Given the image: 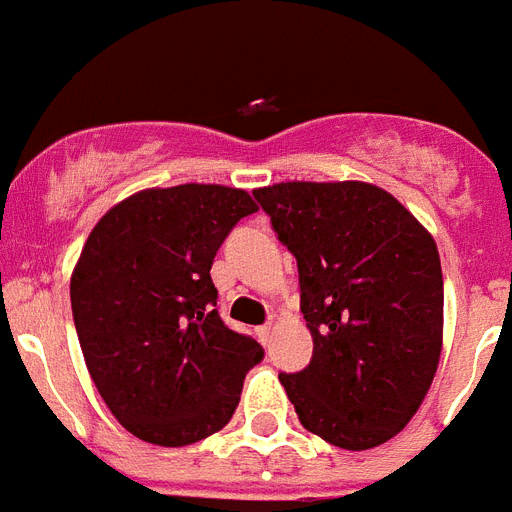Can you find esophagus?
I'll return each mask as SVG.
<instances>
[{"label":"esophagus","instance_id":"esophagus-1","mask_svg":"<svg viewBox=\"0 0 512 512\" xmlns=\"http://www.w3.org/2000/svg\"><path fill=\"white\" fill-rule=\"evenodd\" d=\"M272 324H266V327H259L256 329V337H259L261 345H269V340H272Z\"/></svg>","mask_w":512,"mask_h":512}]
</instances>
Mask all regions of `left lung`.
I'll use <instances>...</instances> for the list:
<instances>
[{
	"label": "left lung",
	"mask_w": 512,
	"mask_h": 512,
	"mask_svg": "<svg viewBox=\"0 0 512 512\" xmlns=\"http://www.w3.org/2000/svg\"><path fill=\"white\" fill-rule=\"evenodd\" d=\"M253 196L298 261L314 356L280 374L308 432L369 450L416 416L442 353V266L432 232L361 180L277 183Z\"/></svg>",
	"instance_id": "8db88e82"
}]
</instances>
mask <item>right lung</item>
<instances>
[{
	"instance_id": "right-lung-1",
	"label": "right lung",
	"mask_w": 512,
	"mask_h": 512,
	"mask_svg": "<svg viewBox=\"0 0 512 512\" xmlns=\"http://www.w3.org/2000/svg\"><path fill=\"white\" fill-rule=\"evenodd\" d=\"M246 190L185 183L114 204L88 235L70 301L88 374L130 434L185 447L219 432L264 348L217 314L211 264Z\"/></svg>"
}]
</instances>
